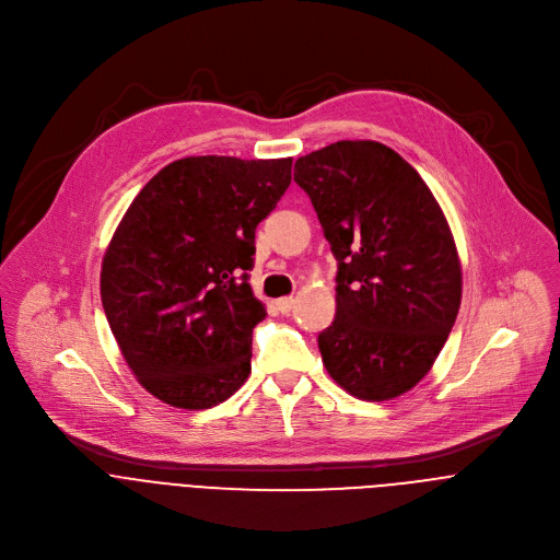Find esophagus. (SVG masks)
I'll return each instance as SVG.
<instances>
[{"instance_id":"esophagus-1","label":"esophagus","mask_w":560,"mask_h":560,"mask_svg":"<svg viewBox=\"0 0 560 560\" xmlns=\"http://www.w3.org/2000/svg\"><path fill=\"white\" fill-rule=\"evenodd\" d=\"M277 307H279L281 314H290L292 307H294V299L292 296H281V299H277Z\"/></svg>"}]
</instances>
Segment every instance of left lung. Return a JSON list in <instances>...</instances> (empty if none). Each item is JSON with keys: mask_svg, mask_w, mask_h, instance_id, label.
<instances>
[{"mask_svg": "<svg viewBox=\"0 0 560 560\" xmlns=\"http://www.w3.org/2000/svg\"><path fill=\"white\" fill-rule=\"evenodd\" d=\"M339 264L337 316L318 335L330 376L363 401L412 389L432 368L460 305V264L421 175L378 141H337L299 156Z\"/></svg>", "mask_w": 560, "mask_h": 560, "instance_id": "left-lung-1", "label": "left lung"}]
</instances>
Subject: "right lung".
<instances>
[{
	"label": "right lung",
	"mask_w": 560,
	"mask_h": 560,
	"mask_svg": "<svg viewBox=\"0 0 560 560\" xmlns=\"http://www.w3.org/2000/svg\"><path fill=\"white\" fill-rule=\"evenodd\" d=\"M292 159L186 156L135 197L102 264V303L137 381L159 401L206 410L250 374L266 318L248 272L255 230L292 179Z\"/></svg>",
	"instance_id": "add662e5"
}]
</instances>
